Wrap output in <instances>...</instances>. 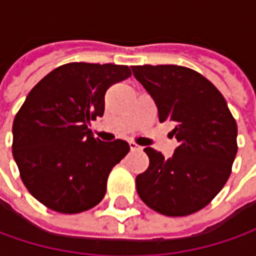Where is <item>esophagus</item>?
<instances>
[{
  "label": "esophagus",
  "mask_w": 256,
  "mask_h": 256,
  "mask_svg": "<svg viewBox=\"0 0 256 256\" xmlns=\"http://www.w3.org/2000/svg\"><path fill=\"white\" fill-rule=\"evenodd\" d=\"M130 150H131V151H140V150H141V146H140V145H136L135 142H130Z\"/></svg>",
  "instance_id": "esophagus-1"
}]
</instances>
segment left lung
<instances>
[{
    "mask_svg": "<svg viewBox=\"0 0 256 256\" xmlns=\"http://www.w3.org/2000/svg\"><path fill=\"white\" fill-rule=\"evenodd\" d=\"M134 76L154 98L160 122L172 121L178 146L171 158L145 148L146 171L136 191L151 210L166 216L201 211L226 184L238 151V126L216 86L180 65H134Z\"/></svg>",
    "mask_w": 256,
    "mask_h": 256,
    "instance_id": "8db88e82",
    "label": "left lung"
}]
</instances>
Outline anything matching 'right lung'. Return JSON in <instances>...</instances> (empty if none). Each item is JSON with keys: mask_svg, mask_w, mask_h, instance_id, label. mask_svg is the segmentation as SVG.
<instances>
[{"mask_svg": "<svg viewBox=\"0 0 256 256\" xmlns=\"http://www.w3.org/2000/svg\"><path fill=\"white\" fill-rule=\"evenodd\" d=\"M128 76V65L70 62L25 98L12 124V155L25 188L46 208L80 214L102 201L130 145L95 140L88 124L104 115L106 90Z\"/></svg>", "mask_w": 256, "mask_h": 256, "instance_id": "right-lung-1", "label": "right lung"}]
</instances>
